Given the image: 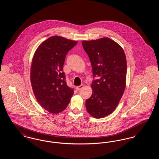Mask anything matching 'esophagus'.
Wrapping results in <instances>:
<instances>
[{
    "instance_id": "1",
    "label": "esophagus",
    "mask_w": 159,
    "mask_h": 159,
    "mask_svg": "<svg viewBox=\"0 0 159 159\" xmlns=\"http://www.w3.org/2000/svg\"><path fill=\"white\" fill-rule=\"evenodd\" d=\"M84 86V85L83 84H81V85L77 86V87H76V89L77 90H81V89H82L83 88Z\"/></svg>"
}]
</instances>
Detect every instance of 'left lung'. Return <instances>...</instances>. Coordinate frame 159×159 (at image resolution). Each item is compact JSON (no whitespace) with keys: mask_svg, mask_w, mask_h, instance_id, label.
<instances>
[{"mask_svg":"<svg viewBox=\"0 0 159 159\" xmlns=\"http://www.w3.org/2000/svg\"><path fill=\"white\" fill-rule=\"evenodd\" d=\"M82 45L90 60L94 79L93 93L85 101V107L92 117H106L116 108L125 89V53L108 38L83 41Z\"/></svg>","mask_w":159,"mask_h":159,"instance_id":"8db88e82","label":"left lung"}]
</instances>
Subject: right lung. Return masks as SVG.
<instances>
[{
    "label": "right lung",
    "mask_w": 159,
    "mask_h": 159,
    "mask_svg": "<svg viewBox=\"0 0 159 159\" xmlns=\"http://www.w3.org/2000/svg\"><path fill=\"white\" fill-rule=\"evenodd\" d=\"M76 41L53 36L42 42L35 51L30 80L34 94L39 104L51 113L66 108L74 93L67 86L63 65L67 52Z\"/></svg>",
    "instance_id": "right-lung-1"
}]
</instances>
